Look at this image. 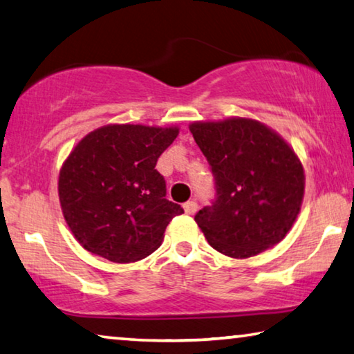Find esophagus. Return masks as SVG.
<instances>
[{
  "mask_svg": "<svg viewBox=\"0 0 354 354\" xmlns=\"http://www.w3.org/2000/svg\"><path fill=\"white\" fill-rule=\"evenodd\" d=\"M183 207H184V211H186V214H195V212H197V209H198V205H197V201L195 200H190V201H186V203L183 205Z\"/></svg>",
  "mask_w": 354,
  "mask_h": 354,
  "instance_id": "1",
  "label": "esophagus"
}]
</instances>
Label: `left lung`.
Instances as JSON below:
<instances>
[{
  "mask_svg": "<svg viewBox=\"0 0 354 354\" xmlns=\"http://www.w3.org/2000/svg\"><path fill=\"white\" fill-rule=\"evenodd\" d=\"M190 132L214 176V200L195 216L211 248L249 258L290 232L304 197V170L287 143L261 122H194Z\"/></svg>",
  "mask_w": 354,
  "mask_h": 354,
  "instance_id": "left-lung-1",
  "label": "left lung"
}]
</instances>
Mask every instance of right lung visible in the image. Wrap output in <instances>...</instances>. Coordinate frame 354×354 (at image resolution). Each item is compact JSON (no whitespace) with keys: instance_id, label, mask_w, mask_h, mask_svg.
<instances>
[{"instance_id":"right-lung-1","label":"right lung","mask_w":354,"mask_h":354,"mask_svg":"<svg viewBox=\"0 0 354 354\" xmlns=\"http://www.w3.org/2000/svg\"><path fill=\"white\" fill-rule=\"evenodd\" d=\"M178 127L113 124L82 140L59 171L58 194L67 225L83 248L131 263L159 248L179 205L167 200L157 159Z\"/></svg>"}]
</instances>
